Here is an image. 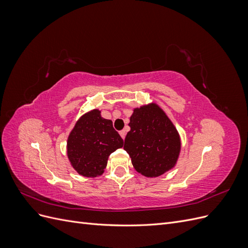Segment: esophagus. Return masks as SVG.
<instances>
[{
    "mask_svg": "<svg viewBox=\"0 0 248 248\" xmlns=\"http://www.w3.org/2000/svg\"><path fill=\"white\" fill-rule=\"evenodd\" d=\"M120 136H121V138L124 140L125 137H126V130H121V131H120Z\"/></svg>",
    "mask_w": 248,
    "mask_h": 248,
    "instance_id": "esophagus-1",
    "label": "esophagus"
}]
</instances>
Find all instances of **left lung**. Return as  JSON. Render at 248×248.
<instances>
[{
    "mask_svg": "<svg viewBox=\"0 0 248 248\" xmlns=\"http://www.w3.org/2000/svg\"><path fill=\"white\" fill-rule=\"evenodd\" d=\"M124 150L140 175L156 178L174 169L181 152V138L174 123L156 102L134 108Z\"/></svg>",
    "mask_w": 248,
    "mask_h": 248,
    "instance_id": "left-lung-1",
    "label": "left lung"
}]
</instances>
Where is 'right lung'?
Masks as SVG:
<instances>
[{
    "mask_svg": "<svg viewBox=\"0 0 248 248\" xmlns=\"http://www.w3.org/2000/svg\"><path fill=\"white\" fill-rule=\"evenodd\" d=\"M123 147V140L110 120L94 108L78 120L67 139V156L78 174L87 178L99 177L107 168L108 156Z\"/></svg>",
    "mask_w": 248,
    "mask_h": 248,
    "instance_id": "add662e5",
    "label": "right lung"
}]
</instances>
